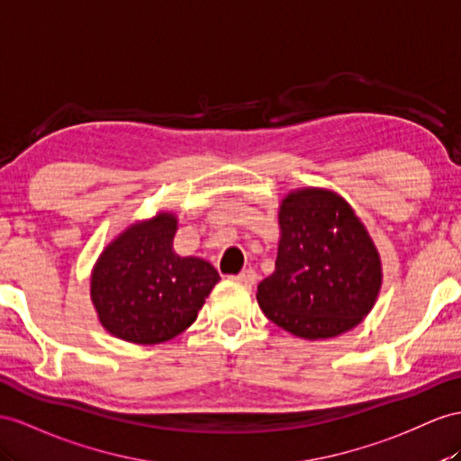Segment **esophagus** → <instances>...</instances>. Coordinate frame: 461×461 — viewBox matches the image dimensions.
Returning <instances> with one entry per match:
<instances>
[{
  "mask_svg": "<svg viewBox=\"0 0 461 461\" xmlns=\"http://www.w3.org/2000/svg\"><path fill=\"white\" fill-rule=\"evenodd\" d=\"M233 280H238L240 285H245V286H253L257 280V273L253 268H243L238 276H233Z\"/></svg>",
  "mask_w": 461,
  "mask_h": 461,
  "instance_id": "obj_1",
  "label": "esophagus"
}]
</instances>
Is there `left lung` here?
I'll return each mask as SVG.
<instances>
[{
	"mask_svg": "<svg viewBox=\"0 0 461 461\" xmlns=\"http://www.w3.org/2000/svg\"><path fill=\"white\" fill-rule=\"evenodd\" d=\"M275 270L258 282L257 302L294 337L343 335L372 312L382 258L352 206L335 191L302 186L278 206Z\"/></svg>",
	"mask_w": 461,
	"mask_h": 461,
	"instance_id": "left-lung-1",
	"label": "left lung"
}]
</instances>
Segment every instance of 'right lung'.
Returning a JSON list of instances; mask_svg holds the SVG:
<instances>
[{"label": "right lung", "instance_id": "1", "mask_svg": "<svg viewBox=\"0 0 461 461\" xmlns=\"http://www.w3.org/2000/svg\"><path fill=\"white\" fill-rule=\"evenodd\" d=\"M179 220L161 210L130 223L104 247L91 270L89 294L99 323L134 345H159L196 321L218 270L173 249Z\"/></svg>", "mask_w": 461, "mask_h": 461}]
</instances>
